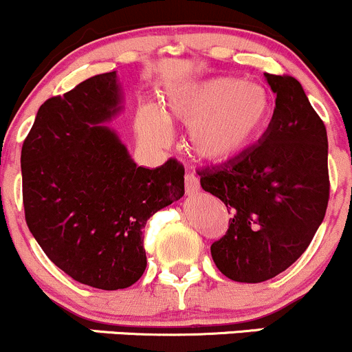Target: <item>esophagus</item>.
Returning a JSON list of instances; mask_svg holds the SVG:
<instances>
[{
	"mask_svg": "<svg viewBox=\"0 0 352 352\" xmlns=\"http://www.w3.org/2000/svg\"><path fill=\"white\" fill-rule=\"evenodd\" d=\"M199 188H201V184H199V179L195 175H192V173H188L186 175V192L188 195L192 194H197Z\"/></svg>",
	"mask_w": 352,
	"mask_h": 352,
	"instance_id": "obj_1",
	"label": "esophagus"
}]
</instances>
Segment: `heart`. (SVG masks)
<instances>
[{
	"instance_id": "1",
	"label": "heart",
	"mask_w": 352,
	"mask_h": 352,
	"mask_svg": "<svg viewBox=\"0 0 352 352\" xmlns=\"http://www.w3.org/2000/svg\"><path fill=\"white\" fill-rule=\"evenodd\" d=\"M273 109L272 96L260 84L239 77H214L164 89L158 109L138 108L135 124L140 138L155 146L168 143L166 123L190 126V150L204 160L224 164L241 157L265 135Z\"/></svg>"
}]
</instances>
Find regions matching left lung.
Returning <instances> with one entry per match:
<instances>
[{"instance_id": "obj_1", "label": "left lung", "mask_w": 352, "mask_h": 352, "mask_svg": "<svg viewBox=\"0 0 352 352\" xmlns=\"http://www.w3.org/2000/svg\"><path fill=\"white\" fill-rule=\"evenodd\" d=\"M276 94L272 123L241 157L199 170L201 186L231 212L210 246L219 272L241 283L280 275L309 248L329 202L327 131L303 87L265 74Z\"/></svg>"}]
</instances>
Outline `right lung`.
I'll return each mask as SVG.
<instances>
[{
    "label": "right lung",
    "mask_w": 352,
    "mask_h": 352,
    "mask_svg": "<svg viewBox=\"0 0 352 352\" xmlns=\"http://www.w3.org/2000/svg\"><path fill=\"white\" fill-rule=\"evenodd\" d=\"M116 70L47 99L21 148L25 219L76 282L120 290L146 268V221L184 195V165L138 166L108 121L121 111Z\"/></svg>",
    "instance_id": "add662e5"
}]
</instances>
